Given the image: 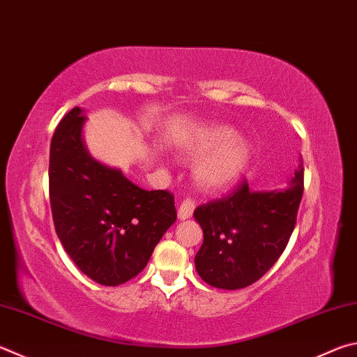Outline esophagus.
<instances>
[{
  "instance_id": "esophagus-1",
  "label": "esophagus",
  "mask_w": 357,
  "mask_h": 357,
  "mask_svg": "<svg viewBox=\"0 0 357 357\" xmlns=\"http://www.w3.org/2000/svg\"><path fill=\"white\" fill-rule=\"evenodd\" d=\"M193 211H195V201L190 199V198H185V199L181 201L179 209H178V217H179L181 220L190 218Z\"/></svg>"
}]
</instances>
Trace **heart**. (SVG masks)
<instances>
[{"mask_svg":"<svg viewBox=\"0 0 357 357\" xmlns=\"http://www.w3.org/2000/svg\"><path fill=\"white\" fill-rule=\"evenodd\" d=\"M187 154L193 158L208 156L197 167L198 183L206 189H223L241 176L251 159V146L237 137L234 129L225 125L198 128L181 142Z\"/></svg>","mask_w":357,"mask_h":357,"instance_id":"heart-1","label":"heart"}]
</instances>
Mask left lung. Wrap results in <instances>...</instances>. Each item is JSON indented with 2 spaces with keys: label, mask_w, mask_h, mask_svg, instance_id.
Masks as SVG:
<instances>
[{
  "label": "left lung",
  "mask_w": 357,
  "mask_h": 357,
  "mask_svg": "<svg viewBox=\"0 0 357 357\" xmlns=\"http://www.w3.org/2000/svg\"><path fill=\"white\" fill-rule=\"evenodd\" d=\"M303 190L300 164L286 190L252 192L243 179L229 195L198 206L193 215L204 236L195 256L201 280L226 290L261 280L286 250Z\"/></svg>",
  "instance_id": "8db88e82"
}]
</instances>
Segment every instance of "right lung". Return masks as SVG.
Returning <instances> with one entry per match:
<instances>
[{
	"mask_svg": "<svg viewBox=\"0 0 357 357\" xmlns=\"http://www.w3.org/2000/svg\"><path fill=\"white\" fill-rule=\"evenodd\" d=\"M79 107L63 116L51 139L50 203L56 234L76 267L102 286L137 276L154 246L176 222L168 190H144L90 158Z\"/></svg>",
	"mask_w": 357,
	"mask_h": 357,
	"instance_id": "obj_1",
	"label": "right lung"
}]
</instances>
